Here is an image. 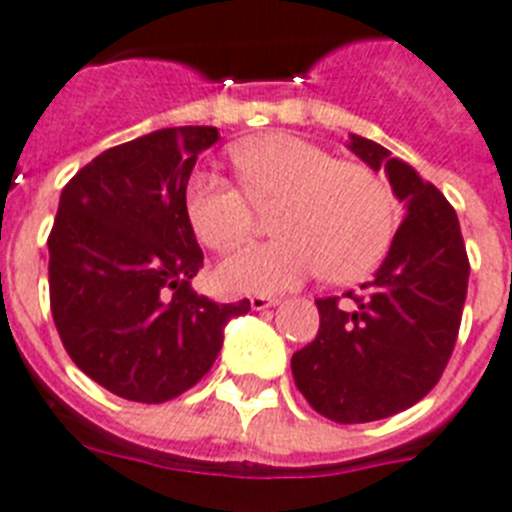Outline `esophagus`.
Here are the masks:
<instances>
[{"label": "esophagus", "mask_w": 512, "mask_h": 512, "mask_svg": "<svg viewBox=\"0 0 512 512\" xmlns=\"http://www.w3.org/2000/svg\"><path fill=\"white\" fill-rule=\"evenodd\" d=\"M249 304H252V309H268V307H276L278 299L276 296L255 294V296H249Z\"/></svg>", "instance_id": "1"}]
</instances>
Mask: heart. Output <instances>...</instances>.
Wrapping results in <instances>:
<instances>
[{"mask_svg": "<svg viewBox=\"0 0 512 512\" xmlns=\"http://www.w3.org/2000/svg\"><path fill=\"white\" fill-rule=\"evenodd\" d=\"M242 187L200 171L187 187L192 229L216 252H234L257 229V210H276L281 239L242 249L218 268L236 294H276L325 270L346 283L375 270L395 236V197L364 163L294 135H268L234 150Z\"/></svg>", "mask_w": 512, "mask_h": 512, "instance_id": "b5f03b06", "label": "heart"}]
</instances>
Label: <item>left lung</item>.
I'll use <instances>...</instances> for the list:
<instances>
[{
  "label": "left lung",
  "mask_w": 512,
  "mask_h": 512,
  "mask_svg": "<svg viewBox=\"0 0 512 512\" xmlns=\"http://www.w3.org/2000/svg\"><path fill=\"white\" fill-rule=\"evenodd\" d=\"M351 150L388 171L406 216L388 257L362 294L317 299L315 341L291 356L299 393L338 424L377 422L406 411L435 388L453 354L468 289V255L453 205L409 163L367 137Z\"/></svg>",
  "instance_id": "obj_1"
}]
</instances>
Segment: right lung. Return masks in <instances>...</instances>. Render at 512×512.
Listing matches in <instances>:
<instances>
[{"instance_id": "obj_1", "label": "right lung", "mask_w": 512, "mask_h": 512, "mask_svg": "<svg viewBox=\"0 0 512 512\" xmlns=\"http://www.w3.org/2000/svg\"><path fill=\"white\" fill-rule=\"evenodd\" d=\"M216 127H166L103 150L64 184L49 234L51 317L72 362L119 398L171 401L203 380L249 302L192 291L203 249L187 216Z\"/></svg>"}]
</instances>
